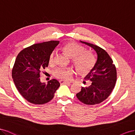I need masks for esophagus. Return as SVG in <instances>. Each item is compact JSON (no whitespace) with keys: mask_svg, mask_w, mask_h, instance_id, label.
Segmentation results:
<instances>
[{"mask_svg":"<svg viewBox=\"0 0 135 135\" xmlns=\"http://www.w3.org/2000/svg\"><path fill=\"white\" fill-rule=\"evenodd\" d=\"M59 82L61 84H70V82L65 81H64V80H60Z\"/></svg>","mask_w":135,"mask_h":135,"instance_id":"obj_1","label":"esophagus"}]
</instances>
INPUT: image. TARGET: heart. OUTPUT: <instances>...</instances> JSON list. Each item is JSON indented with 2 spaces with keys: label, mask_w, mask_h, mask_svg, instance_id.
I'll return each mask as SVG.
<instances>
[{
  "label": "heart",
  "mask_w": 135,
  "mask_h": 135,
  "mask_svg": "<svg viewBox=\"0 0 135 135\" xmlns=\"http://www.w3.org/2000/svg\"><path fill=\"white\" fill-rule=\"evenodd\" d=\"M61 50L68 56L72 58L77 70L81 74H86L91 71L95 64V59L90 53L86 52L83 46L75 42H68L64 44ZM55 53L52 52L49 57V63L54 64ZM74 71L71 68L59 67L54 72L56 78L69 80L72 78Z\"/></svg>",
  "instance_id": "heart-1"
}]
</instances>
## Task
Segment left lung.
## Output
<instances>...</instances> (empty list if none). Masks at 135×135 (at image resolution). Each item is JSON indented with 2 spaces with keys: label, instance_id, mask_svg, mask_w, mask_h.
I'll use <instances>...</instances> for the list:
<instances>
[{
  "label": "left lung",
  "instance_id": "obj_1",
  "mask_svg": "<svg viewBox=\"0 0 135 135\" xmlns=\"http://www.w3.org/2000/svg\"><path fill=\"white\" fill-rule=\"evenodd\" d=\"M80 42L93 48L97 57L94 67L84 78L90 81V85L82 87L76 97L86 105L99 104L108 98L114 89L117 81L116 68L105 50L97 45Z\"/></svg>",
  "mask_w": 135,
  "mask_h": 135
}]
</instances>
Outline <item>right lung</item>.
I'll return each mask as SVG.
<instances>
[{"label": "right lung", "mask_w": 135, "mask_h": 135, "mask_svg": "<svg viewBox=\"0 0 135 135\" xmlns=\"http://www.w3.org/2000/svg\"><path fill=\"white\" fill-rule=\"evenodd\" d=\"M59 41H50L34 44L22 50L16 57L12 72L15 86L28 102L42 105L54 97L60 86L56 79L42 83L40 73L48 67L49 57Z\"/></svg>", "instance_id": "right-lung-1"}]
</instances>
